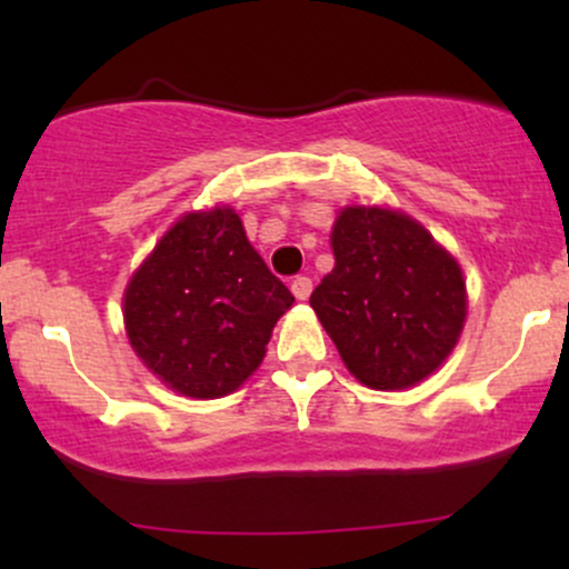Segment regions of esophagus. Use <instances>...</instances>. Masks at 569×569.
I'll use <instances>...</instances> for the list:
<instances>
[{
    "label": "esophagus",
    "mask_w": 569,
    "mask_h": 569,
    "mask_svg": "<svg viewBox=\"0 0 569 569\" xmlns=\"http://www.w3.org/2000/svg\"><path fill=\"white\" fill-rule=\"evenodd\" d=\"M291 293L299 299V302H305V299L312 293V280L310 278H293Z\"/></svg>",
    "instance_id": "esophagus-1"
}]
</instances>
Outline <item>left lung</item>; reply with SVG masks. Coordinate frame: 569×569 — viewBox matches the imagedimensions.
<instances>
[{
  "instance_id": "left-lung-1",
  "label": "left lung",
  "mask_w": 569,
  "mask_h": 569,
  "mask_svg": "<svg viewBox=\"0 0 569 569\" xmlns=\"http://www.w3.org/2000/svg\"><path fill=\"white\" fill-rule=\"evenodd\" d=\"M335 270L310 307L339 358L371 390L428 380L457 348L468 316L462 267L409 213L345 206L331 224Z\"/></svg>"
}]
</instances>
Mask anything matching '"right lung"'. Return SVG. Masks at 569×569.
<instances>
[{"label":"right lung","instance_id":"obj_1","mask_svg":"<svg viewBox=\"0 0 569 569\" xmlns=\"http://www.w3.org/2000/svg\"><path fill=\"white\" fill-rule=\"evenodd\" d=\"M293 297L267 270L232 206L187 211L168 227L122 291L130 348L166 388L230 396L264 361Z\"/></svg>","mask_w":569,"mask_h":569}]
</instances>
